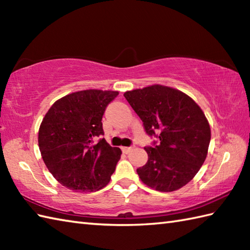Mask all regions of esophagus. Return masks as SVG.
<instances>
[{"mask_svg":"<svg viewBox=\"0 0 250 250\" xmlns=\"http://www.w3.org/2000/svg\"><path fill=\"white\" fill-rule=\"evenodd\" d=\"M121 149H122V151H124L125 153H128V152H130V150L132 149V147H122Z\"/></svg>","mask_w":250,"mask_h":250,"instance_id":"34e87169","label":"esophagus"}]
</instances>
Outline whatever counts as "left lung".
I'll return each mask as SVG.
<instances>
[{
  "label": "left lung",
  "mask_w": 250,
  "mask_h": 250,
  "mask_svg": "<svg viewBox=\"0 0 250 250\" xmlns=\"http://www.w3.org/2000/svg\"><path fill=\"white\" fill-rule=\"evenodd\" d=\"M140 117L147 135L148 161L136 169L142 182L162 192L187 185L204 163L210 128L194 101L179 90L153 84L125 94Z\"/></svg>",
  "instance_id": "1"
}]
</instances>
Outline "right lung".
I'll return each instance as SVG.
<instances>
[{"label": "right lung", "mask_w": 250, "mask_h": 250, "mask_svg": "<svg viewBox=\"0 0 250 250\" xmlns=\"http://www.w3.org/2000/svg\"><path fill=\"white\" fill-rule=\"evenodd\" d=\"M119 93L83 90L54 103L39 131V146L47 168L64 187L100 190L109 183L121 150L103 139L102 118Z\"/></svg>", "instance_id": "add662e5"}]
</instances>
